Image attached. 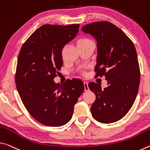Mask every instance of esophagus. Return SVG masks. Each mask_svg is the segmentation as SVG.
<instances>
[{"label":"esophagus","mask_w":150,"mask_h":150,"mask_svg":"<svg viewBox=\"0 0 150 150\" xmlns=\"http://www.w3.org/2000/svg\"><path fill=\"white\" fill-rule=\"evenodd\" d=\"M84 86L85 91H88V90H89V88H88V84L87 82H84Z\"/></svg>","instance_id":"esophagus-1"}]
</instances>
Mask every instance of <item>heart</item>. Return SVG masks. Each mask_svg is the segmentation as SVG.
Masks as SVG:
<instances>
[{"mask_svg": "<svg viewBox=\"0 0 150 150\" xmlns=\"http://www.w3.org/2000/svg\"><path fill=\"white\" fill-rule=\"evenodd\" d=\"M92 42V41L90 40V39H89V38H83L80 39V40L78 41V45L80 47V46H81L85 45H86V44H88V43H90V42ZM62 57L64 58V49L62 50ZM82 74H84V71H82Z\"/></svg>", "mask_w": 150, "mask_h": 150, "instance_id": "b5f03b06", "label": "heart"}]
</instances>
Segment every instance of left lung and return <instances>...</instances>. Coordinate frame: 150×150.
Returning <instances> with one entry per match:
<instances>
[{
	"label": "left lung",
	"mask_w": 150,
	"mask_h": 150,
	"mask_svg": "<svg viewBox=\"0 0 150 150\" xmlns=\"http://www.w3.org/2000/svg\"><path fill=\"white\" fill-rule=\"evenodd\" d=\"M82 30L97 41L95 77L105 76L108 80L104 89L97 83L88 84L96 95L92 115L101 123L117 122L131 109L138 92L140 71L136 48L128 36L110 22L88 24Z\"/></svg>",
	"instance_id": "left-lung-1"
}]
</instances>
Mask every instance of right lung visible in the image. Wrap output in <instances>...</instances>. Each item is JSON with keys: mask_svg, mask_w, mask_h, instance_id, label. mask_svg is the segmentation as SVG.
Segmentation results:
<instances>
[{"mask_svg": "<svg viewBox=\"0 0 150 150\" xmlns=\"http://www.w3.org/2000/svg\"><path fill=\"white\" fill-rule=\"evenodd\" d=\"M80 24H45L23 44L17 60L16 88L27 111L45 126H62L72 118L74 107L84 90L82 81L54 78L63 64L62 50L75 38Z\"/></svg>", "mask_w": 150, "mask_h": 150, "instance_id": "obj_1", "label": "right lung"}]
</instances>
